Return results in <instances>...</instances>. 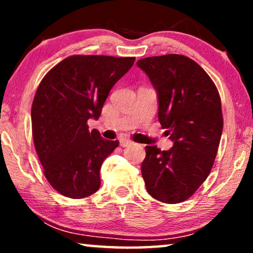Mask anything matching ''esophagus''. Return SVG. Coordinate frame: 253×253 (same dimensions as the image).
I'll use <instances>...</instances> for the list:
<instances>
[{"instance_id":"esophagus-1","label":"esophagus","mask_w":253,"mask_h":253,"mask_svg":"<svg viewBox=\"0 0 253 253\" xmlns=\"http://www.w3.org/2000/svg\"><path fill=\"white\" fill-rule=\"evenodd\" d=\"M132 144H133V141H131L130 139H126V138H121V139H120V145L122 147L131 146Z\"/></svg>"}]
</instances>
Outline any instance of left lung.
<instances>
[{"mask_svg":"<svg viewBox=\"0 0 253 253\" xmlns=\"http://www.w3.org/2000/svg\"><path fill=\"white\" fill-rule=\"evenodd\" d=\"M137 65L158 93L159 122L174 145L146 146L141 175L154 199L178 204L209 176L223 129L221 99L205 70L177 54L141 58Z\"/></svg>","mask_w":253,"mask_h":253,"instance_id":"left-lung-1","label":"left lung"}]
</instances>
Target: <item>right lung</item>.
Masks as SVG:
<instances>
[{
    "mask_svg": "<svg viewBox=\"0 0 253 253\" xmlns=\"http://www.w3.org/2000/svg\"><path fill=\"white\" fill-rule=\"evenodd\" d=\"M134 57L74 55L64 58L41 81L31 109L34 146L50 185L61 195L81 199L100 188V168L119 146L88 119L98 120L116 82Z\"/></svg>",
    "mask_w": 253,
    "mask_h": 253,
    "instance_id": "obj_1",
    "label": "right lung"
}]
</instances>
